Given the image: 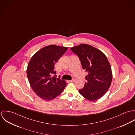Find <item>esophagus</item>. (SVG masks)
Here are the masks:
<instances>
[{"instance_id":"obj_1","label":"esophagus","mask_w":135,"mask_h":135,"mask_svg":"<svg viewBox=\"0 0 135 135\" xmlns=\"http://www.w3.org/2000/svg\"><path fill=\"white\" fill-rule=\"evenodd\" d=\"M75 81V78H73V79H72L71 80H70V82H74V81Z\"/></svg>"}]
</instances>
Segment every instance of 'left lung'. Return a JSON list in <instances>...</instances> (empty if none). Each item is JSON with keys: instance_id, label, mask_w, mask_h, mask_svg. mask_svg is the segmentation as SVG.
<instances>
[{"instance_id": "left-lung-1", "label": "left lung", "mask_w": 135, "mask_h": 135, "mask_svg": "<svg viewBox=\"0 0 135 135\" xmlns=\"http://www.w3.org/2000/svg\"><path fill=\"white\" fill-rule=\"evenodd\" d=\"M79 58L82 68L88 75L84 87L79 94L89 101H96L108 90L112 80L110 64L106 56L99 49L85 44L71 48Z\"/></svg>"}]
</instances>
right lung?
I'll return each instance as SVG.
<instances>
[{"label": "right lung", "instance_id": "right-lung-1", "mask_svg": "<svg viewBox=\"0 0 135 135\" xmlns=\"http://www.w3.org/2000/svg\"><path fill=\"white\" fill-rule=\"evenodd\" d=\"M68 48L54 45L46 46L36 52L30 60L26 73L33 91L41 99L51 100L64 89L65 80L52 76L56 74L55 64Z\"/></svg>", "mask_w": 135, "mask_h": 135}]
</instances>
